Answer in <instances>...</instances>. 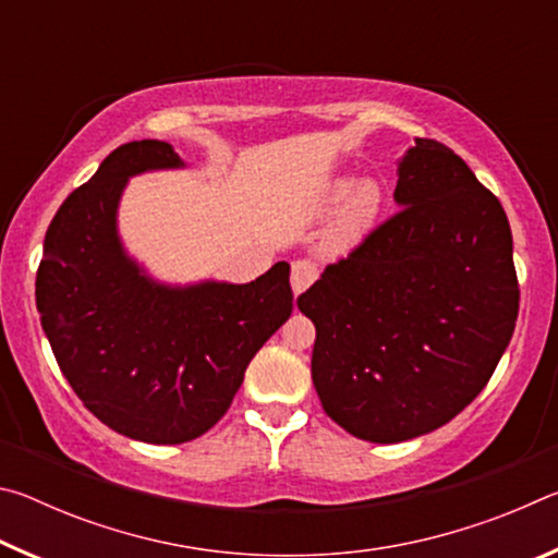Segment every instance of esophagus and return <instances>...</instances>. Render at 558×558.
<instances>
[{
	"instance_id": "obj_1",
	"label": "esophagus",
	"mask_w": 558,
	"mask_h": 558,
	"mask_svg": "<svg viewBox=\"0 0 558 558\" xmlns=\"http://www.w3.org/2000/svg\"><path fill=\"white\" fill-rule=\"evenodd\" d=\"M317 276H319V270H317L315 263L295 260V263H292V268H290L292 292H295V295H300V292H305L317 280Z\"/></svg>"
}]
</instances>
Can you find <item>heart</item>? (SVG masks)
<instances>
[{"label": "heart", "instance_id": "heart-1", "mask_svg": "<svg viewBox=\"0 0 558 558\" xmlns=\"http://www.w3.org/2000/svg\"><path fill=\"white\" fill-rule=\"evenodd\" d=\"M335 208L338 211L325 226L323 248L327 253H347L369 239L376 223H379L384 211V189L374 179L359 182L356 177L349 174L332 177L319 192L315 209L319 214H329Z\"/></svg>", "mask_w": 558, "mask_h": 558}]
</instances>
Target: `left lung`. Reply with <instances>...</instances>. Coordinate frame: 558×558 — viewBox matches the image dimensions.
<instances>
[{
	"instance_id": "8db88e82",
	"label": "left lung",
	"mask_w": 558,
	"mask_h": 558,
	"mask_svg": "<svg viewBox=\"0 0 558 558\" xmlns=\"http://www.w3.org/2000/svg\"><path fill=\"white\" fill-rule=\"evenodd\" d=\"M393 199L401 211L298 298L317 329L323 409L369 442L456 418L485 389L519 313L507 214L450 147L415 140Z\"/></svg>"
}]
</instances>
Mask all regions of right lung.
I'll use <instances>...</instances> for the list:
<instances>
[{"mask_svg":"<svg viewBox=\"0 0 558 558\" xmlns=\"http://www.w3.org/2000/svg\"><path fill=\"white\" fill-rule=\"evenodd\" d=\"M182 167L162 140L110 153L56 211L36 272L41 327L75 396L120 436L155 446L216 426L292 313L286 260L243 286H167L125 251L118 206L130 177Z\"/></svg>","mask_w":558,"mask_h":558,"instance_id":"right-lung-1","label":"right lung"}]
</instances>
